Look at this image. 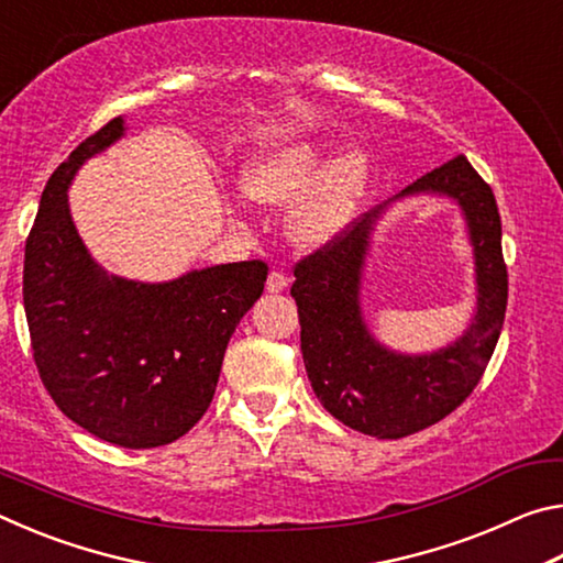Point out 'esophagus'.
<instances>
[{
    "instance_id": "1",
    "label": "esophagus",
    "mask_w": 563,
    "mask_h": 563,
    "mask_svg": "<svg viewBox=\"0 0 563 563\" xmlns=\"http://www.w3.org/2000/svg\"><path fill=\"white\" fill-rule=\"evenodd\" d=\"M285 288H288V275H285L283 271H271L268 283H265V290H268V292H283Z\"/></svg>"
}]
</instances>
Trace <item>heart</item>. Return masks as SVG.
<instances>
[{"label":"heart","instance_id":"1","mask_svg":"<svg viewBox=\"0 0 563 563\" xmlns=\"http://www.w3.org/2000/svg\"><path fill=\"white\" fill-rule=\"evenodd\" d=\"M322 164V148L316 141H292L253 158L243 168L241 188L245 198L263 206L292 201L307 188ZM365 158L347 151L322 170L310 189L295 201L288 213V233L300 245H320L345 223L365 184Z\"/></svg>","mask_w":563,"mask_h":563}]
</instances>
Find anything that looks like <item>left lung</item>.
<instances>
[{
    "instance_id": "left-lung-1",
    "label": "left lung",
    "mask_w": 563,
    "mask_h": 563,
    "mask_svg": "<svg viewBox=\"0 0 563 563\" xmlns=\"http://www.w3.org/2000/svg\"><path fill=\"white\" fill-rule=\"evenodd\" d=\"M412 194L454 198L470 225L479 298L470 330L454 345L407 357L369 338L360 312V271L379 211L355 218L295 263L290 288L298 302L302 362L322 407L350 430L379 440H402L452 415L479 385L507 312L501 218L487 180L460 154L399 196Z\"/></svg>"
}]
</instances>
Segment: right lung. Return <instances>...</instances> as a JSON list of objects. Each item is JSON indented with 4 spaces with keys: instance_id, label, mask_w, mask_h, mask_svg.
Wrapping results in <instances>:
<instances>
[{
    "instance_id": "add662e5",
    "label": "right lung",
    "mask_w": 563,
    "mask_h": 563,
    "mask_svg": "<svg viewBox=\"0 0 563 563\" xmlns=\"http://www.w3.org/2000/svg\"><path fill=\"white\" fill-rule=\"evenodd\" d=\"M111 119L46 180L24 247V312L34 365L62 412L126 450L184 437L216 395L233 330L268 278V263L241 261L170 283L109 278L76 233L66 188L84 161L111 146Z\"/></svg>"
}]
</instances>
